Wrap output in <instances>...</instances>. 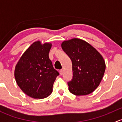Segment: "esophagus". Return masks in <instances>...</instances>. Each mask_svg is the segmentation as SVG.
Returning <instances> with one entry per match:
<instances>
[{"instance_id": "obj_1", "label": "esophagus", "mask_w": 122, "mask_h": 122, "mask_svg": "<svg viewBox=\"0 0 122 122\" xmlns=\"http://www.w3.org/2000/svg\"><path fill=\"white\" fill-rule=\"evenodd\" d=\"M59 73H60V74H61V75H62L63 73V69L60 70H59Z\"/></svg>"}]
</instances>
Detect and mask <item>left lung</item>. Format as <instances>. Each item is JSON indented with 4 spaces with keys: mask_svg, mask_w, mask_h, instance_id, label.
<instances>
[{
    "mask_svg": "<svg viewBox=\"0 0 122 122\" xmlns=\"http://www.w3.org/2000/svg\"><path fill=\"white\" fill-rule=\"evenodd\" d=\"M61 46L72 62L73 79L67 83L70 92L76 96L92 93L100 85L106 69L103 56L80 39L65 41Z\"/></svg>",
    "mask_w": 122,
    "mask_h": 122,
    "instance_id": "obj_1",
    "label": "left lung"
}]
</instances>
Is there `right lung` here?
Returning a JSON list of instances; mask_svg holds the SVG:
<instances>
[{"label":"right lung","instance_id":"obj_1","mask_svg":"<svg viewBox=\"0 0 122 122\" xmlns=\"http://www.w3.org/2000/svg\"><path fill=\"white\" fill-rule=\"evenodd\" d=\"M52 43L35 42L23 53L15 69L16 83L26 95L33 99H44L52 93L58 71L49 57Z\"/></svg>","mask_w":122,"mask_h":122}]
</instances>
